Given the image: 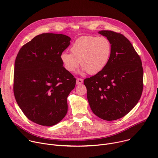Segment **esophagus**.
<instances>
[{"instance_id": "34e87169", "label": "esophagus", "mask_w": 158, "mask_h": 158, "mask_svg": "<svg viewBox=\"0 0 158 158\" xmlns=\"http://www.w3.org/2000/svg\"><path fill=\"white\" fill-rule=\"evenodd\" d=\"M83 82V79L81 78H77L76 79V84L77 85H80Z\"/></svg>"}]
</instances>
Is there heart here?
Segmentation results:
<instances>
[{"mask_svg": "<svg viewBox=\"0 0 158 158\" xmlns=\"http://www.w3.org/2000/svg\"><path fill=\"white\" fill-rule=\"evenodd\" d=\"M70 53L64 52L61 60L65 69L74 72L79 65L87 73L94 75L101 72L107 65L111 52L109 40L103 36H83L77 38L70 48Z\"/></svg>", "mask_w": 158, "mask_h": 158, "instance_id": "b5f03b06", "label": "heart"}]
</instances>
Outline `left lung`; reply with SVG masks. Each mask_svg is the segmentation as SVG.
<instances>
[{
	"label": "left lung",
	"instance_id": "obj_1",
	"mask_svg": "<svg viewBox=\"0 0 158 158\" xmlns=\"http://www.w3.org/2000/svg\"><path fill=\"white\" fill-rule=\"evenodd\" d=\"M111 44L106 67L85 79L88 100L93 112L107 121L119 119L137 105L143 90V68L131 43L120 33L99 31Z\"/></svg>",
	"mask_w": 158,
	"mask_h": 158
}]
</instances>
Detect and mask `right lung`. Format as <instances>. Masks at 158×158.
<instances>
[{
    "mask_svg": "<svg viewBox=\"0 0 158 158\" xmlns=\"http://www.w3.org/2000/svg\"><path fill=\"white\" fill-rule=\"evenodd\" d=\"M70 38L62 34L36 36L19 50L14 64L13 91L19 108L31 121L44 126L60 122L76 78L63 66L61 54Z\"/></svg>",
    "mask_w": 158,
    "mask_h": 158,
    "instance_id": "1",
    "label": "right lung"
}]
</instances>
